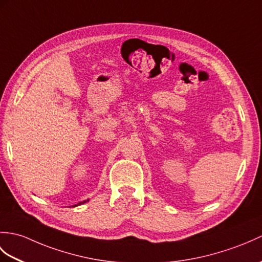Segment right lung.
Instances as JSON below:
<instances>
[{"instance_id":"1","label":"right lung","mask_w":262,"mask_h":262,"mask_svg":"<svg viewBox=\"0 0 262 262\" xmlns=\"http://www.w3.org/2000/svg\"><path fill=\"white\" fill-rule=\"evenodd\" d=\"M88 201V200H87ZM87 201H83V202H80V203H78V204H76V205H74V206H77V205H80V204H82V203H86Z\"/></svg>"}]
</instances>
